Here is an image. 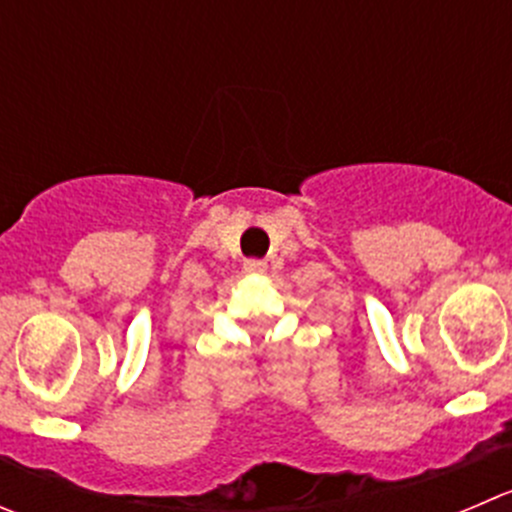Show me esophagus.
I'll use <instances>...</instances> for the list:
<instances>
[{
    "label": "esophagus",
    "instance_id": "esophagus-1",
    "mask_svg": "<svg viewBox=\"0 0 512 512\" xmlns=\"http://www.w3.org/2000/svg\"><path fill=\"white\" fill-rule=\"evenodd\" d=\"M265 267V262L255 260V257H252V260H245V272H250V275H260V272H265Z\"/></svg>",
    "mask_w": 512,
    "mask_h": 512
}]
</instances>
